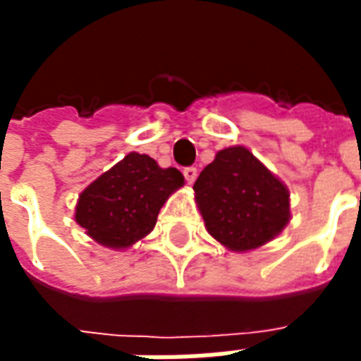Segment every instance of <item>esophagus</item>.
<instances>
[{"label":"esophagus","instance_id":"esophagus-1","mask_svg":"<svg viewBox=\"0 0 361 361\" xmlns=\"http://www.w3.org/2000/svg\"><path fill=\"white\" fill-rule=\"evenodd\" d=\"M197 168H193V166H189V168H183V176H185V180H188V183H193V181L197 180Z\"/></svg>","mask_w":361,"mask_h":361}]
</instances>
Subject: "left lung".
<instances>
[{"instance_id": "left-lung-1", "label": "left lung", "mask_w": 361, "mask_h": 361, "mask_svg": "<svg viewBox=\"0 0 361 361\" xmlns=\"http://www.w3.org/2000/svg\"><path fill=\"white\" fill-rule=\"evenodd\" d=\"M193 189L209 234L232 251L257 250L290 220L286 185L245 147L216 152Z\"/></svg>"}]
</instances>
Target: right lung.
Masks as SVG:
<instances>
[{
  "label": "right lung",
  "instance_id": "add662e5",
  "mask_svg": "<svg viewBox=\"0 0 361 361\" xmlns=\"http://www.w3.org/2000/svg\"><path fill=\"white\" fill-rule=\"evenodd\" d=\"M181 185L180 170L129 152L79 195L75 220L100 245L126 250L154 228L162 204Z\"/></svg>",
  "mask_w": 361,
  "mask_h": 361
}]
</instances>
